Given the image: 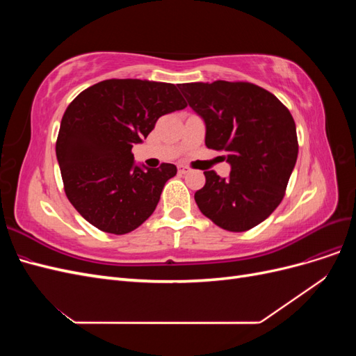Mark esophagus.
<instances>
[{"instance_id": "1", "label": "esophagus", "mask_w": 356, "mask_h": 356, "mask_svg": "<svg viewBox=\"0 0 356 356\" xmlns=\"http://www.w3.org/2000/svg\"><path fill=\"white\" fill-rule=\"evenodd\" d=\"M178 172L181 175H186V174H188L190 169L186 165H178Z\"/></svg>"}]
</instances>
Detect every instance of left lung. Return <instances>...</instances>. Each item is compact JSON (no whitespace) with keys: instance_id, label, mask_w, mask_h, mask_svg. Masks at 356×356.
<instances>
[{"instance_id":"8db88e82","label":"left lung","mask_w":356,"mask_h":356,"mask_svg":"<svg viewBox=\"0 0 356 356\" xmlns=\"http://www.w3.org/2000/svg\"><path fill=\"white\" fill-rule=\"evenodd\" d=\"M179 90L204 123V144L225 152L230 175L204 170L195 200L203 215L229 232L263 222L282 202L297 161L296 123L270 92L251 83H182Z\"/></svg>"}]
</instances>
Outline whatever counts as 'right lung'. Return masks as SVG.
Here are the masks:
<instances>
[{
	"instance_id": "1",
	"label": "right lung",
	"mask_w": 356,
	"mask_h": 356,
	"mask_svg": "<svg viewBox=\"0 0 356 356\" xmlns=\"http://www.w3.org/2000/svg\"><path fill=\"white\" fill-rule=\"evenodd\" d=\"M172 83L105 80L81 92L63 114L56 157L72 207L96 229L124 234L152 215L177 166L134 160L161 115L186 108Z\"/></svg>"
}]
</instances>
